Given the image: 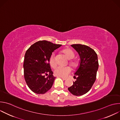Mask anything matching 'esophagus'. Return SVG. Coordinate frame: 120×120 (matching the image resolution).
Instances as JSON below:
<instances>
[{"label": "esophagus", "mask_w": 120, "mask_h": 120, "mask_svg": "<svg viewBox=\"0 0 120 120\" xmlns=\"http://www.w3.org/2000/svg\"><path fill=\"white\" fill-rule=\"evenodd\" d=\"M61 78H62L64 80H66L67 79V78H64V77H61Z\"/></svg>", "instance_id": "esophagus-1"}]
</instances>
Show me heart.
I'll list each match as a JSON object with an SVG mask.
<instances>
[{"label":"heart","mask_w":120,"mask_h":120,"mask_svg":"<svg viewBox=\"0 0 120 120\" xmlns=\"http://www.w3.org/2000/svg\"><path fill=\"white\" fill-rule=\"evenodd\" d=\"M62 53H63L66 58L70 60L69 62V64L72 66V67L74 69H76L79 67V63L78 61L76 60H73L75 57V55L73 51L69 48H66L62 51ZM72 59V60L71 59ZM49 63L50 66L53 68H55L57 65V64L56 62L54 55L53 54L51 56L49 60ZM72 71L71 68L70 66H66L64 67L59 66L57 67L55 70V75L57 76L65 77L69 75Z\"/></svg>","instance_id":"b5f03b06"}]
</instances>
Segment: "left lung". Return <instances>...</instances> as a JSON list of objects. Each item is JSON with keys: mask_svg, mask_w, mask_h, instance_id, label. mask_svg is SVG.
<instances>
[{"mask_svg": "<svg viewBox=\"0 0 120 120\" xmlns=\"http://www.w3.org/2000/svg\"><path fill=\"white\" fill-rule=\"evenodd\" d=\"M71 46L78 52L81 62L75 74L74 78L76 80L68 89L73 95L80 96L87 93L95 81L99 67L98 57L94 50L88 46L81 44Z\"/></svg>", "mask_w": 120, "mask_h": 120, "instance_id": "obj_1", "label": "left lung"}]
</instances>
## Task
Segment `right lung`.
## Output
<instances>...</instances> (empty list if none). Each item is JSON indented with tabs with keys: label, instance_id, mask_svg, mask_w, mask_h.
<instances>
[{
	"label": "right lung",
	"instance_id": "1",
	"mask_svg": "<svg viewBox=\"0 0 120 120\" xmlns=\"http://www.w3.org/2000/svg\"><path fill=\"white\" fill-rule=\"evenodd\" d=\"M61 45L46 40L39 41L26 51L23 64L24 78L34 93L44 94L52 87L55 77L49 60L52 52Z\"/></svg>",
	"mask_w": 120,
	"mask_h": 120
}]
</instances>
